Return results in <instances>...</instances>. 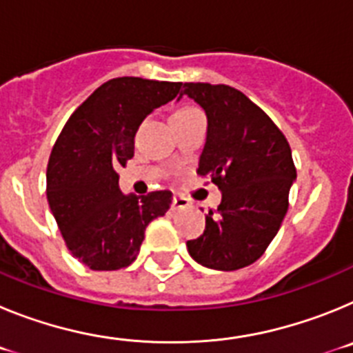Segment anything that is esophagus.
<instances>
[{
    "mask_svg": "<svg viewBox=\"0 0 353 353\" xmlns=\"http://www.w3.org/2000/svg\"><path fill=\"white\" fill-rule=\"evenodd\" d=\"M189 201L185 198H180V196H174L173 203H171V208L173 210H183V208H189Z\"/></svg>",
    "mask_w": 353,
    "mask_h": 353,
    "instance_id": "obj_1",
    "label": "esophagus"
}]
</instances>
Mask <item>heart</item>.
I'll return each instance as SVG.
<instances>
[{"label": "heart", "instance_id": "obj_1", "mask_svg": "<svg viewBox=\"0 0 353 353\" xmlns=\"http://www.w3.org/2000/svg\"><path fill=\"white\" fill-rule=\"evenodd\" d=\"M180 111H191V108H185V109H180Z\"/></svg>", "mask_w": 353, "mask_h": 353}]
</instances>
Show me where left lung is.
<instances>
[{
  "label": "left lung",
  "mask_w": 353,
  "mask_h": 353,
  "mask_svg": "<svg viewBox=\"0 0 353 353\" xmlns=\"http://www.w3.org/2000/svg\"><path fill=\"white\" fill-rule=\"evenodd\" d=\"M180 97L203 108L207 141L198 173L223 192L208 212L203 235L187 242L207 269L239 270L254 263L279 232L297 179L285 134L239 90L226 84L183 83Z\"/></svg>",
  "instance_id": "8db88e82"
}]
</instances>
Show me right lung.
Returning <instances> with one entry per match:
<instances>
[{"instance_id":"right-lung-1","label":"right lung","mask_w":353,"mask_h":353,"mask_svg":"<svg viewBox=\"0 0 353 353\" xmlns=\"http://www.w3.org/2000/svg\"><path fill=\"white\" fill-rule=\"evenodd\" d=\"M182 83L117 77L74 111L52 146L48 201L72 256L92 270H118L138 256L150 223L168 212L170 191L123 194L120 166L134 157V136Z\"/></svg>"}]
</instances>
